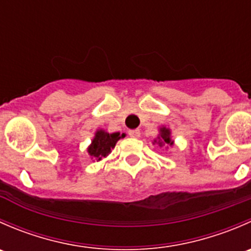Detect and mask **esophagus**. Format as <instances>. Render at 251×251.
I'll return each instance as SVG.
<instances>
[{
  "label": "esophagus",
  "mask_w": 251,
  "mask_h": 251,
  "mask_svg": "<svg viewBox=\"0 0 251 251\" xmlns=\"http://www.w3.org/2000/svg\"><path fill=\"white\" fill-rule=\"evenodd\" d=\"M128 135L132 138H138L141 136V131L137 130V128H136V130H130L128 131Z\"/></svg>",
  "instance_id": "1"
}]
</instances>
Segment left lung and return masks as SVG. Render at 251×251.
Segmentation results:
<instances>
[{
  "label": "left lung",
  "instance_id": "1",
  "mask_svg": "<svg viewBox=\"0 0 251 251\" xmlns=\"http://www.w3.org/2000/svg\"><path fill=\"white\" fill-rule=\"evenodd\" d=\"M153 144H158L159 147H165V148H169V147H174V140L171 138V130L166 126H161L159 127V133L156 136V138H154Z\"/></svg>",
  "mask_w": 251,
  "mask_h": 251
}]
</instances>
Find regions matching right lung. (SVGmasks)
<instances>
[{"instance_id":"obj_1","label":"right lung","mask_w":251,"mask_h":251,"mask_svg":"<svg viewBox=\"0 0 251 251\" xmlns=\"http://www.w3.org/2000/svg\"><path fill=\"white\" fill-rule=\"evenodd\" d=\"M124 136L120 132H107L103 128H98L95 133V137L91 141V144L87 147V153L93 159V161H100L102 159L107 158L114 149L116 142Z\"/></svg>"}]
</instances>
